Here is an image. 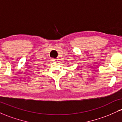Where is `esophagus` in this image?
Wrapping results in <instances>:
<instances>
[{
  "mask_svg": "<svg viewBox=\"0 0 122 122\" xmlns=\"http://www.w3.org/2000/svg\"><path fill=\"white\" fill-rule=\"evenodd\" d=\"M51 61H52V62H58V59H51Z\"/></svg>",
  "mask_w": 122,
  "mask_h": 122,
  "instance_id": "34e87169",
  "label": "esophagus"
}]
</instances>
